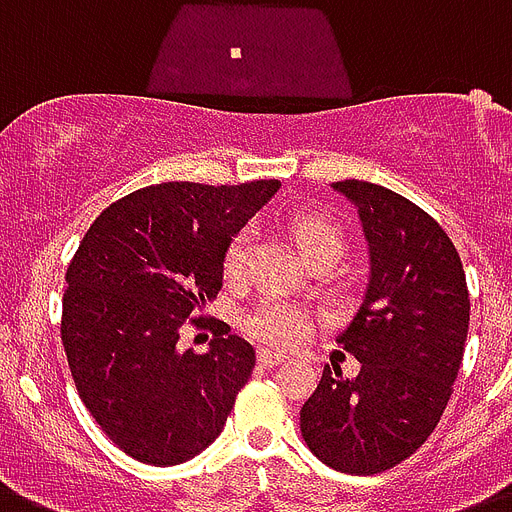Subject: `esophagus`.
I'll use <instances>...</instances> for the list:
<instances>
[{
  "label": "esophagus",
  "mask_w": 512,
  "mask_h": 512,
  "mask_svg": "<svg viewBox=\"0 0 512 512\" xmlns=\"http://www.w3.org/2000/svg\"><path fill=\"white\" fill-rule=\"evenodd\" d=\"M257 362L263 364V367H276V364L283 362V356L270 349H260L257 351Z\"/></svg>",
  "instance_id": "esophagus-1"
}]
</instances>
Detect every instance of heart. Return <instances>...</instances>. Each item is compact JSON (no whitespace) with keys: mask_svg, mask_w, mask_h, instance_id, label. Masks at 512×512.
<instances>
[{"mask_svg":"<svg viewBox=\"0 0 512 512\" xmlns=\"http://www.w3.org/2000/svg\"><path fill=\"white\" fill-rule=\"evenodd\" d=\"M291 236L304 260L317 252H343V234L336 223H330L317 213H296L289 223ZM249 252H252V229H242L234 236L223 252V276L229 283H242L249 273ZM244 330L257 341L276 346V349H291L299 346L312 330L309 315L299 304L286 296H265L263 302L255 304L244 315Z\"/></svg>","mask_w":512,"mask_h":512,"instance_id":"b5f03b06","label":"heart"}]
</instances>
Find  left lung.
Listing matches in <instances>:
<instances>
[{
	"label": "left lung",
	"mask_w": 512,
	"mask_h": 512,
	"mask_svg": "<svg viewBox=\"0 0 512 512\" xmlns=\"http://www.w3.org/2000/svg\"><path fill=\"white\" fill-rule=\"evenodd\" d=\"M369 249L362 307L338 343L359 375L322 369L302 406L307 448L341 474L372 476L422 448L448 406L468 336L461 257L440 223L380 184L346 179Z\"/></svg>",
	"instance_id": "8db88e82"
}]
</instances>
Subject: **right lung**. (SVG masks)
Returning a JSON list of instances; mask_svg holds the SVG:
<instances>
[{
	"label": "right lung",
	"mask_w": 512,
	"mask_h": 512,
	"mask_svg": "<svg viewBox=\"0 0 512 512\" xmlns=\"http://www.w3.org/2000/svg\"><path fill=\"white\" fill-rule=\"evenodd\" d=\"M278 187L153 184L111 203L77 247L62 302L67 364L85 409L135 461L176 466L221 435L255 349L226 325L205 354L182 351L179 330L216 299L231 236Z\"/></svg>",
	"instance_id": "add662e5"
}]
</instances>
